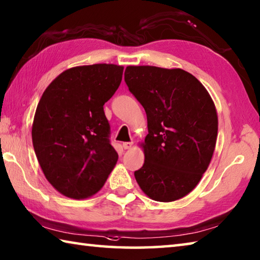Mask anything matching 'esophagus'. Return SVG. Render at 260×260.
<instances>
[{
	"label": "esophagus",
	"instance_id": "esophagus-1",
	"mask_svg": "<svg viewBox=\"0 0 260 260\" xmlns=\"http://www.w3.org/2000/svg\"><path fill=\"white\" fill-rule=\"evenodd\" d=\"M132 146H133V142H124V143H122V148H124L125 150L131 149Z\"/></svg>",
	"mask_w": 260,
	"mask_h": 260
}]
</instances>
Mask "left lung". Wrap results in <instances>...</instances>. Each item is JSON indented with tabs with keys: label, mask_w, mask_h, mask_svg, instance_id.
Here are the masks:
<instances>
[{
	"label": "left lung",
	"mask_w": 260,
	"mask_h": 260,
	"mask_svg": "<svg viewBox=\"0 0 260 260\" xmlns=\"http://www.w3.org/2000/svg\"><path fill=\"white\" fill-rule=\"evenodd\" d=\"M125 83L148 118L144 164L134 172L151 199H181L200 182L214 153L218 119L214 102L183 69L128 66Z\"/></svg>",
	"instance_id": "8db88e82"
}]
</instances>
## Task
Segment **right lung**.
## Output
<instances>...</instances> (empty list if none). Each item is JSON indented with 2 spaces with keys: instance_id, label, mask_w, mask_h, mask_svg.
Listing matches in <instances>:
<instances>
[{
  "instance_id": "right-lung-1",
  "label": "right lung",
  "mask_w": 260,
  "mask_h": 260,
  "mask_svg": "<svg viewBox=\"0 0 260 260\" xmlns=\"http://www.w3.org/2000/svg\"><path fill=\"white\" fill-rule=\"evenodd\" d=\"M124 67L99 63L60 74L37 105L31 138L46 179L60 193L84 199L103 186L118 154L103 110Z\"/></svg>"
}]
</instances>
